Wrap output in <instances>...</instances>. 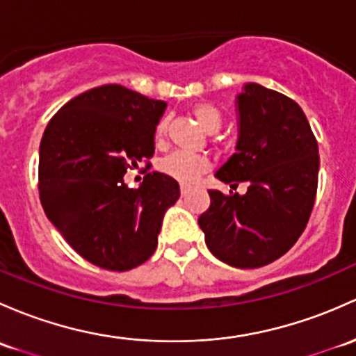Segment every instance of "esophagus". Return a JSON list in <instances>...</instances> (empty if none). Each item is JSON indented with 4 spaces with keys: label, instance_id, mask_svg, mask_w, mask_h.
I'll list each match as a JSON object with an SVG mask.
<instances>
[{
    "label": "esophagus",
    "instance_id": "34e87169",
    "mask_svg": "<svg viewBox=\"0 0 356 356\" xmlns=\"http://www.w3.org/2000/svg\"><path fill=\"white\" fill-rule=\"evenodd\" d=\"M181 194H182V196H188V194H189L188 186H181Z\"/></svg>",
    "mask_w": 356,
    "mask_h": 356
}]
</instances>
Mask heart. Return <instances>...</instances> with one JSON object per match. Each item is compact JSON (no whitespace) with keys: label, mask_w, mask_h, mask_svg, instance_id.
Wrapping results in <instances>:
<instances>
[{"label":"heart","mask_w":356,"mask_h":356,"mask_svg":"<svg viewBox=\"0 0 356 356\" xmlns=\"http://www.w3.org/2000/svg\"><path fill=\"white\" fill-rule=\"evenodd\" d=\"M194 119L208 133H216L222 128V114L211 104H196L191 109ZM167 133V121H160L155 128V138L162 140ZM211 167L209 160L203 155H191L184 152H174L160 160L159 168L167 177L174 179L182 186H193L203 174H207Z\"/></svg>","instance_id":"b5f03b06"}]
</instances>
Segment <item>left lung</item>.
<instances>
[{"instance_id": "obj_1", "label": "left lung", "mask_w": 356, "mask_h": 356, "mask_svg": "<svg viewBox=\"0 0 356 356\" xmlns=\"http://www.w3.org/2000/svg\"><path fill=\"white\" fill-rule=\"evenodd\" d=\"M235 104L237 152L215 177L249 188L242 196L208 191L211 203L197 223L213 256L250 269L282 257L305 230L316 201L319 148L304 111L283 93L245 83Z\"/></svg>"}]
</instances>
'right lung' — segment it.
Returning a JSON list of instances; mask_svg holds the SVG:
<instances>
[{"mask_svg":"<svg viewBox=\"0 0 356 356\" xmlns=\"http://www.w3.org/2000/svg\"><path fill=\"white\" fill-rule=\"evenodd\" d=\"M121 85L71 99L49 121L39 148V194L47 218L83 259L128 271L149 259L163 215L181 196L177 181L149 172L138 189L131 165L152 159L165 111Z\"/></svg>","mask_w":356,"mask_h":356,"instance_id":"right-lung-1","label":"right lung"}]
</instances>
